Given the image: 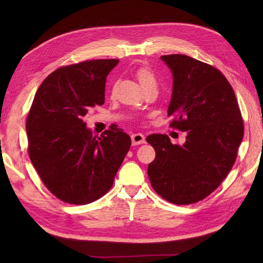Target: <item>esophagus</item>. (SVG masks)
I'll use <instances>...</instances> for the list:
<instances>
[{
	"label": "esophagus",
	"mask_w": 263,
	"mask_h": 263,
	"mask_svg": "<svg viewBox=\"0 0 263 263\" xmlns=\"http://www.w3.org/2000/svg\"><path fill=\"white\" fill-rule=\"evenodd\" d=\"M131 140H132V144L136 146V144H141L146 142V139H144V136L141 135V133H136V135L131 136Z\"/></svg>",
	"instance_id": "obj_1"
}]
</instances>
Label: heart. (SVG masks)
Returning a JSON list of instances; mask_svg holds the SVG:
<instances>
[{
  "instance_id": "b5f03b06",
  "label": "heart",
  "mask_w": 263,
  "mask_h": 263,
  "mask_svg": "<svg viewBox=\"0 0 263 263\" xmlns=\"http://www.w3.org/2000/svg\"><path fill=\"white\" fill-rule=\"evenodd\" d=\"M137 78L139 82H140L141 87H146L150 83H156L155 80V77L152 73V71H150L148 68H140L137 71Z\"/></svg>"
}]
</instances>
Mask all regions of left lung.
<instances>
[{
    "mask_svg": "<svg viewBox=\"0 0 263 263\" xmlns=\"http://www.w3.org/2000/svg\"><path fill=\"white\" fill-rule=\"evenodd\" d=\"M173 74L172 127L187 132L183 146L166 135L147 141L156 152L148 176L161 198L191 204L220 185L235 163L244 135L235 93L219 70L183 54L160 58Z\"/></svg>",
    "mask_w": 263,
    "mask_h": 263,
    "instance_id": "8db88e82",
    "label": "left lung"
}]
</instances>
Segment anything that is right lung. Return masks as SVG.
<instances>
[{
	"instance_id": "right-lung-1",
	"label": "right lung",
	"mask_w": 263,
	"mask_h": 263,
	"mask_svg": "<svg viewBox=\"0 0 263 263\" xmlns=\"http://www.w3.org/2000/svg\"><path fill=\"white\" fill-rule=\"evenodd\" d=\"M119 60H92L63 66L39 86L27 117L28 154L43 183L71 204L102 198L131 147L122 128L92 136L83 122L105 102L106 77Z\"/></svg>"
}]
</instances>
